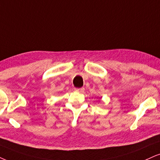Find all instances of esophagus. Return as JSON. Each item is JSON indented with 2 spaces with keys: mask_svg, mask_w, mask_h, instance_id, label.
<instances>
[{
  "mask_svg": "<svg viewBox=\"0 0 160 160\" xmlns=\"http://www.w3.org/2000/svg\"><path fill=\"white\" fill-rule=\"evenodd\" d=\"M75 90L76 92H83L84 91V88H75Z\"/></svg>",
  "mask_w": 160,
  "mask_h": 160,
  "instance_id": "1",
  "label": "esophagus"
}]
</instances>
